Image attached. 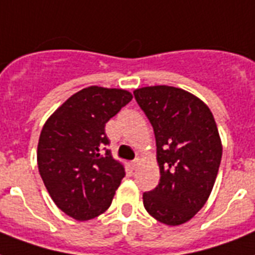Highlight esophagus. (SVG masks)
Here are the masks:
<instances>
[{"instance_id":"esophagus-1","label":"esophagus","mask_w":255,"mask_h":255,"mask_svg":"<svg viewBox=\"0 0 255 255\" xmlns=\"http://www.w3.org/2000/svg\"><path fill=\"white\" fill-rule=\"evenodd\" d=\"M139 165H140V160L139 159H135L133 161H132V168H133V169H136V168L139 167Z\"/></svg>"}]
</instances>
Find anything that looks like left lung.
<instances>
[{
	"mask_svg": "<svg viewBox=\"0 0 255 255\" xmlns=\"http://www.w3.org/2000/svg\"><path fill=\"white\" fill-rule=\"evenodd\" d=\"M155 132L160 182L143 194L144 208L165 225L189 221L213 189L222 144L213 114L193 94L170 86L133 91Z\"/></svg>",
	"mask_w": 255,
	"mask_h": 255,
	"instance_id": "1",
	"label": "left lung"
}]
</instances>
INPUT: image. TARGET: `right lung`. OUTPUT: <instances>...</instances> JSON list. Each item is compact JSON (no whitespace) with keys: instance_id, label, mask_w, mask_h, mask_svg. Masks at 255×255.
I'll use <instances>...</instances> for the list:
<instances>
[{"instance_id":"obj_1","label":"right lung","mask_w":255,"mask_h":255,"mask_svg":"<svg viewBox=\"0 0 255 255\" xmlns=\"http://www.w3.org/2000/svg\"><path fill=\"white\" fill-rule=\"evenodd\" d=\"M131 100V92L122 88H83L42 128L39 174L55 205L78 221L106 212L126 176L123 165L106 148L110 140L104 127Z\"/></svg>"}]
</instances>
